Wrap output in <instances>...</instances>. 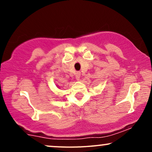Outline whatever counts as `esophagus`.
<instances>
[{
	"label": "esophagus",
	"instance_id": "obj_1",
	"mask_svg": "<svg viewBox=\"0 0 152 152\" xmlns=\"http://www.w3.org/2000/svg\"><path fill=\"white\" fill-rule=\"evenodd\" d=\"M75 77H76V80H79L80 77H81V72L77 71V72L76 73V76H75Z\"/></svg>",
	"mask_w": 152,
	"mask_h": 152
}]
</instances>
